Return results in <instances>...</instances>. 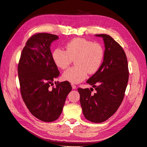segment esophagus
<instances>
[{"label":"esophagus","instance_id":"34e87169","mask_svg":"<svg viewBox=\"0 0 147 147\" xmlns=\"http://www.w3.org/2000/svg\"><path fill=\"white\" fill-rule=\"evenodd\" d=\"M72 89H74V90H75V89H76V88H77L76 86H75V84H72Z\"/></svg>","mask_w":147,"mask_h":147}]
</instances>
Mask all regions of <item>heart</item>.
<instances>
[{
	"label": "heart",
	"instance_id": "obj_1",
	"mask_svg": "<svg viewBox=\"0 0 147 147\" xmlns=\"http://www.w3.org/2000/svg\"><path fill=\"white\" fill-rule=\"evenodd\" d=\"M104 49L99 43L84 38H75L65 45V51L56 48L52 53V59L57 67L64 69L75 61L76 67L65 70L63 79L73 84L80 83L86 78L88 72L96 73L104 59Z\"/></svg>",
	"mask_w": 147,
	"mask_h": 147
}]
</instances>
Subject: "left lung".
I'll return each mask as SVG.
<instances>
[{"label":"left lung","instance_id":"1","mask_svg":"<svg viewBox=\"0 0 147 147\" xmlns=\"http://www.w3.org/2000/svg\"><path fill=\"white\" fill-rule=\"evenodd\" d=\"M103 38L105 51L99 69L86 83L95 88H78L84 117L93 123L106 121L117 112L124 96L129 79L127 60L123 48L107 34L95 35Z\"/></svg>","mask_w":147,"mask_h":147}]
</instances>
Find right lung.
I'll return each mask as SVG.
<instances>
[{
    "mask_svg": "<svg viewBox=\"0 0 147 147\" xmlns=\"http://www.w3.org/2000/svg\"><path fill=\"white\" fill-rule=\"evenodd\" d=\"M56 35L38 33L26 42L18 66L22 97L30 112L44 122L54 121L59 117L66 97L72 90L68 82L50 88L60 74L52 59L51 43Z\"/></svg>",
    "mask_w": 147,
    "mask_h": 147,
    "instance_id": "1",
    "label": "right lung"
}]
</instances>
